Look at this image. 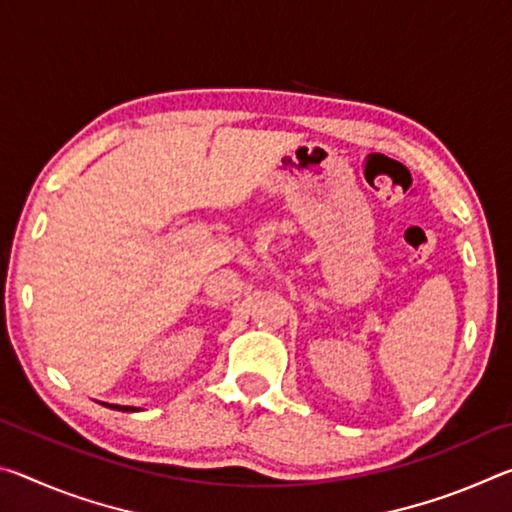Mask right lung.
<instances>
[{"label": "right lung", "mask_w": 512, "mask_h": 512, "mask_svg": "<svg viewBox=\"0 0 512 512\" xmlns=\"http://www.w3.org/2000/svg\"><path fill=\"white\" fill-rule=\"evenodd\" d=\"M106 406H110V409H117V411H135L133 406H117V404H106Z\"/></svg>", "instance_id": "1"}]
</instances>
